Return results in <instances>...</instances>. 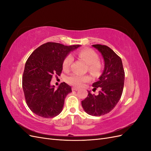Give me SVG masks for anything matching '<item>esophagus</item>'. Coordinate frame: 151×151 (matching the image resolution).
I'll return each mask as SVG.
<instances>
[{"mask_svg": "<svg viewBox=\"0 0 151 151\" xmlns=\"http://www.w3.org/2000/svg\"><path fill=\"white\" fill-rule=\"evenodd\" d=\"M72 89L73 91H78V90H79V88H76V87H73V88H72Z\"/></svg>", "mask_w": 151, "mask_h": 151, "instance_id": "esophagus-1", "label": "esophagus"}]
</instances>
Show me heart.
Instances as JSON below:
<instances>
[{
    "label": "heart",
    "mask_w": 151,
    "mask_h": 151,
    "mask_svg": "<svg viewBox=\"0 0 151 151\" xmlns=\"http://www.w3.org/2000/svg\"><path fill=\"white\" fill-rule=\"evenodd\" d=\"M78 57L88 64V69L93 75H98L101 70V65L99 62L98 55L93 50L85 48L81 50L77 53ZM73 62V58L68 55L63 61V68L64 70H68ZM91 80V77L88 75L81 76L77 74H72L67 77V81L68 84L76 87H81L84 83Z\"/></svg>",
    "instance_id": "1"
}]
</instances>
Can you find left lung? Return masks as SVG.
I'll use <instances>...</instances> for the list:
<instances>
[{
	"mask_svg": "<svg viewBox=\"0 0 151 151\" xmlns=\"http://www.w3.org/2000/svg\"><path fill=\"white\" fill-rule=\"evenodd\" d=\"M101 53L104 68L99 80L93 84L98 95L88 91V97L82 101L84 111L90 115L102 116L110 112L121 98L124 86L125 72L121 58L106 45H93Z\"/></svg>",
	"mask_w": 151,
	"mask_h": 151,
	"instance_id": "obj_1",
	"label": "left lung"
}]
</instances>
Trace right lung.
I'll list each match as a JSON object with an SVG mask.
<instances>
[{"instance_id":"right-lung-1","label":"right lung","mask_w":151,"mask_h":151,"mask_svg":"<svg viewBox=\"0 0 151 151\" xmlns=\"http://www.w3.org/2000/svg\"><path fill=\"white\" fill-rule=\"evenodd\" d=\"M79 47L48 42L36 48L28 58L22 75V89L27 105L36 115L53 118L62 111L65 98L72 92L71 87L62 83L55 89L50 81L54 76H60L64 58Z\"/></svg>"}]
</instances>
